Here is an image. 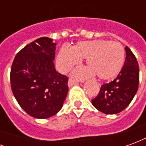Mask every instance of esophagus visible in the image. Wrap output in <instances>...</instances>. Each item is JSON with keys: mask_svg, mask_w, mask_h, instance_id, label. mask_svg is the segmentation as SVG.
<instances>
[{"mask_svg": "<svg viewBox=\"0 0 146 146\" xmlns=\"http://www.w3.org/2000/svg\"><path fill=\"white\" fill-rule=\"evenodd\" d=\"M78 80H76L73 79V78H70L69 79V82H68V85L70 86H73L74 84H78Z\"/></svg>", "mask_w": 146, "mask_h": 146, "instance_id": "obj_1", "label": "esophagus"}]
</instances>
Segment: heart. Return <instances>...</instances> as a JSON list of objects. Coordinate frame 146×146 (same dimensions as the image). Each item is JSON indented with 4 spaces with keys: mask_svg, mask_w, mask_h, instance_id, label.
Segmentation results:
<instances>
[{
    "mask_svg": "<svg viewBox=\"0 0 146 146\" xmlns=\"http://www.w3.org/2000/svg\"><path fill=\"white\" fill-rule=\"evenodd\" d=\"M88 68L76 70L75 75L84 76L94 74L100 80H110L122 70L125 60V49L120 43L106 40L78 42L71 50L62 47L58 52L57 65L66 73L85 59Z\"/></svg>",
    "mask_w": 146,
    "mask_h": 146,
    "instance_id": "1",
    "label": "heart"
}]
</instances>
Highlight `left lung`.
Returning a JSON list of instances; mask_svg holds the SVG:
<instances>
[{
    "mask_svg": "<svg viewBox=\"0 0 146 146\" xmlns=\"http://www.w3.org/2000/svg\"><path fill=\"white\" fill-rule=\"evenodd\" d=\"M126 59L116 79L102 85L92 105L106 114L120 113L128 106L138 88L139 67L138 61L128 47H125Z\"/></svg>",
    "mask_w": 146,
    "mask_h": 146,
    "instance_id": "8db88e82",
    "label": "left lung"
}]
</instances>
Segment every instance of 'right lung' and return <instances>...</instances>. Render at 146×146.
Returning <instances> with one entry per match:
<instances>
[{"instance_id": "right-lung-1", "label": "right lung", "mask_w": 146, "mask_h": 146, "mask_svg": "<svg viewBox=\"0 0 146 146\" xmlns=\"http://www.w3.org/2000/svg\"><path fill=\"white\" fill-rule=\"evenodd\" d=\"M55 45L51 38L36 39L18 52L11 65L12 93L21 108L35 118L56 114L68 93V77L54 69Z\"/></svg>"}]
</instances>
